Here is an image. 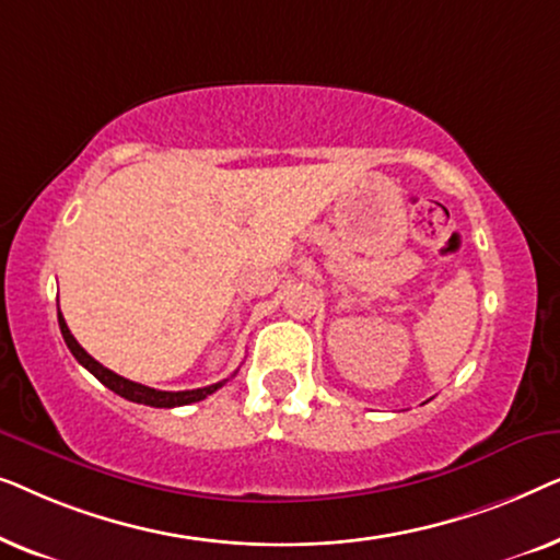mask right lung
Segmentation results:
<instances>
[{
  "instance_id": "1",
  "label": "right lung",
  "mask_w": 560,
  "mask_h": 560,
  "mask_svg": "<svg viewBox=\"0 0 560 560\" xmlns=\"http://www.w3.org/2000/svg\"><path fill=\"white\" fill-rule=\"evenodd\" d=\"M58 326H60V334H63V339H66V347L71 349V354L75 359H79V364L86 366V370L94 374V377L102 382V385H106V387L112 389V393H117L119 397H125V400H129V402L150 405V408H180V405H190V402L203 400V397H209L211 393H217V389L226 382L224 380V382H217V385L198 387V389H183V393H165V389L144 387V385H140V382L119 377L117 372L106 370L104 364H98L94 357L86 354V349H83L81 343L73 339L71 328L66 326V318L60 316V308H58Z\"/></svg>"
}]
</instances>
